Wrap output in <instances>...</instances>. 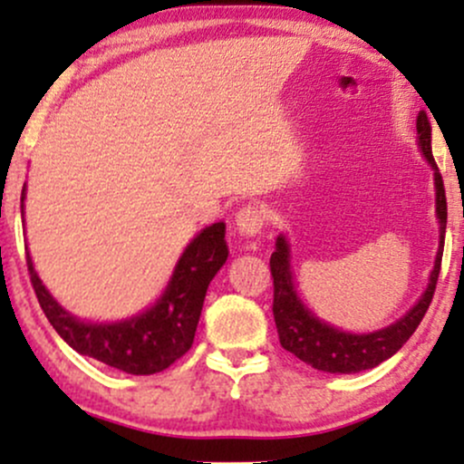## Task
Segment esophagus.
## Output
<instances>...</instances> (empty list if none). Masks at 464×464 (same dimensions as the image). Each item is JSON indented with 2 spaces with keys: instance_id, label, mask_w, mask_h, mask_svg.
I'll use <instances>...</instances> for the list:
<instances>
[{
  "instance_id": "esophagus-1",
  "label": "esophagus",
  "mask_w": 464,
  "mask_h": 464,
  "mask_svg": "<svg viewBox=\"0 0 464 464\" xmlns=\"http://www.w3.org/2000/svg\"><path fill=\"white\" fill-rule=\"evenodd\" d=\"M266 225V214L262 207L257 205H246L236 214V228L239 236H257Z\"/></svg>"
}]
</instances>
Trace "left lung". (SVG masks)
Listing matches in <instances>:
<instances>
[{"mask_svg": "<svg viewBox=\"0 0 464 464\" xmlns=\"http://www.w3.org/2000/svg\"><path fill=\"white\" fill-rule=\"evenodd\" d=\"M417 135L420 152L425 154L428 163L434 169V188H436V218L440 222V242L439 253H436L434 270L430 275L428 290L423 292L417 305L410 310L406 316L399 318L397 323L388 324L372 334H347L332 327L324 321H318L314 314L303 305L296 296L295 281H292L290 270V246L285 237H276V248L270 255V275H273L275 296H273V314L279 343L292 355L310 364L312 369L327 372H358L372 369L382 362L395 355L408 338L417 332L419 323L423 321L430 303H432L436 281L440 273V259H443L445 246V227H447V198L443 188V177L432 157V126H430L428 115L420 111L417 117Z\"/></svg>", "mask_w": 464, "mask_h": 464, "instance_id": "left-lung-1", "label": "left lung"}]
</instances>
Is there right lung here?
I'll list each match as a JSON object with an SVG mask.
<instances>
[{
    "mask_svg": "<svg viewBox=\"0 0 464 464\" xmlns=\"http://www.w3.org/2000/svg\"><path fill=\"white\" fill-rule=\"evenodd\" d=\"M24 196L25 188L21 191V214ZM227 257L225 222L202 228L180 255L163 296L150 310L130 321L98 324L78 321L63 310L41 284L30 255L25 253L34 295L58 335L80 355H89L130 375L161 372L188 353L194 344L207 287Z\"/></svg>",
    "mask_w": 464,
    "mask_h": 464,
    "instance_id": "1",
    "label": "right lung"
}]
</instances>
